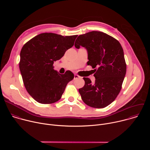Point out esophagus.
Wrapping results in <instances>:
<instances>
[{"mask_svg": "<svg viewBox=\"0 0 150 150\" xmlns=\"http://www.w3.org/2000/svg\"><path fill=\"white\" fill-rule=\"evenodd\" d=\"M79 78H80V76H79V75H76V74H75V75H74V79H76Z\"/></svg>", "mask_w": 150, "mask_h": 150, "instance_id": "1", "label": "esophagus"}]
</instances>
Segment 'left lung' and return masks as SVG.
<instances>
[{
    "label": "left lung",
    "mask_w": 150,
    "mask_h": 150,
    "mask_svg": "<svg viewBox=\"0 0 150 150\" xmlns=\"http://www.w3.org/2000/svg\"><path fill=\"white\" fill-rule=\"evenodd\" d=\"M80 46L87 50L88 65L96 69L94 83L90 78H83L85 85L79 93L87 105L104 108L116 99L121 90L126 72L123 50L116 39L96 31L79 35L75 47Z\"/></svg>",
    "instance_id": "1"
}]
</instances>
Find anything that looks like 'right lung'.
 <instances>
[{
    "mask_svg": "<svg viewBox=\"0 0 150 150\" xmlns=\"http://www.w3.org/2000/svg\"><path fill=\"white\" fill-rule=\"evenodd\" d=\"M77 36L41 33L27 42L21 49L19 67L24 86L38 103L57 101L68 83L74 79L71 71L60 74L53 65L74 46Z\"/></svg>",
    "mask_w": 150,
    "mask_h": 150,
    "instance_id": "add662e5",
    "label": "right lung"
}]
</instances>
